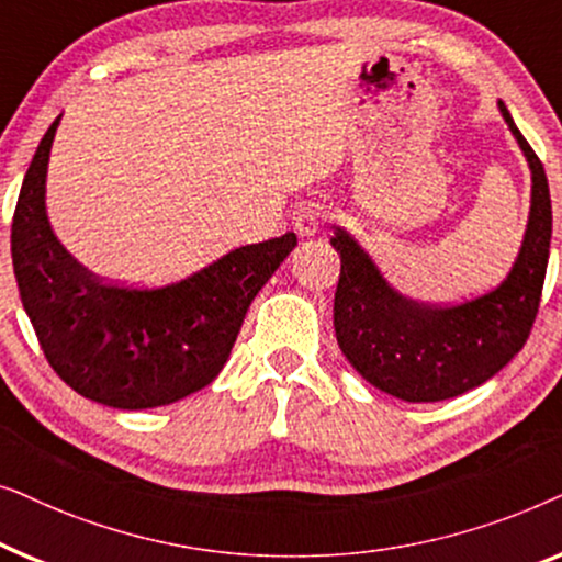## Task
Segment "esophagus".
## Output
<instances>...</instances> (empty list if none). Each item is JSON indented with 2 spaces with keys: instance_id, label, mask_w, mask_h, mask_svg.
<instances>
[{
  "instance_id": "obj_1",
  "label": "esophagus",
  "mask_w": 562,
  "mask_h": 562,
  "mask_svg": "<svg viewBox=\"0 0 562 562\" xmlns=\"http://www.w3.org/2000/svg\"><path fill=\"white\" fill-rule=\"evenodd\" d=\"M325 225V212L319 204H302L294 212V227L302 237H314Z\"/></svg>"
}]
</instances>
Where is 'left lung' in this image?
I'll list each match as a JSON object with an SVG mask.
<instances>
[{
    "label": "left lung",
    "instance_id": "1",
    "mask_svg": "<svg viewBox=\"0 0 562 562\" xmlns=\"http://www.w3.org/2000/svg\"><path fill=\"white\" fill-rule=\"evenodd\" d=\"M498 112L532 173L529 217L506 279L486 294L429 306L398 294L348 229L329 237L340 252L335 335L342 356L383 394L425 404L465 394L525 348L548 271L552 206L548 176L498 99Z\"/></svg>",
    "mask_w": 562,
    "mask_h": 562
}]
</instances>
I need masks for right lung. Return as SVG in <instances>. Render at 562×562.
Listing matches in <instances>:
<instances>
[{
  "label": "right lung",
  "instance_id": "add662e5",
  "mask_svg": "<svg viewBox=\"0 0 562 562\" xmlns=\"http://www.w3.org/2000/svg\"><path fill=\"white\" fill-rule=\"evenodd\" d=\"M58 125L60 114L37 145L12 220L14 279L50 368L76 394L127 412L210 386L296 235L243 245L166 286L102 283L60 245L45 210Z\"/></svg>",
  "mask_w": 562,
  "mask_h": 562
}]
</instances>
